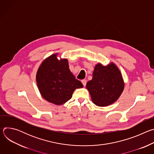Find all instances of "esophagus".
<instances>
[{"mask_svg":"<svg viewBox=\"0 0 154 154\" xmlns=\"http://www.w3.org/2000/svg\"><path fill=\"white\" fill-rule=\"evenodd\" d=\"M82 83L83 85L84 86H86V80H82Z\"/></svg>","mask_w":154,"mask_h":154,"instance_id":"obj_1","label":"esophagus"}]
</instances>
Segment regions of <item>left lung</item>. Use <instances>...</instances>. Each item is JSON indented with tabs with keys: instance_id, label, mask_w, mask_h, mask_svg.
<instances>
[{
	"instance_id": "left-lung-1",
	"label": "left lung",
	"mask_w": 154,
	"mask_h": 154,
	"mask_svg": "<svg viewBox=\"0 0 154 154\" xmlns=\"http://www.w3.org/2000/svg\"><path fill=\"white\" fill-rule=\"evenodd\" d=\"M86 88L95 105L105 106L119 99L124 88V82L115 63L107 66L98 63L94 67L92 80L87 82Z\"/></svg>"
}]
</instances>
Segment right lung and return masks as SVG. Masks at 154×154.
Listing matches in <instances>:
<instances>
[{
    "label": "right lung",
    "instance_id": "obj_1",
    "mask_svg": "<svg viewBox=\"0 0 154 154\" xmlns=\"http://www.w3.org/2000/svg\"><path fill=\"white\" fill-rule=\"evenodd\" d=\"M57 55L52 54L42 62L37 71L36 80L42 97L60 105L71 99L75 89L83 86L71 73L68 59L58 60Z\"/></svg>",
    "mask_w": 154,
    "mask_h": 154
}]
</instances>
